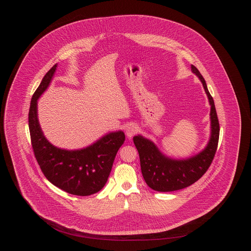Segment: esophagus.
Masks as SVG:
<instances>
[{"label": "esophagus", "instance_id": "obj_1", "mask_svg": "<svg viewBox=\"0 0 251 251\" xmlns=\"http://www.w3.org/2000/svg\"><path fill=\"white\" fill-rule=\"evenodd\" d=\"M137 130H138V128H137V126H134V125H130L129 126H127V128H126V136L127 137H132L136 132H137Z\"/></svg>", "mask_w": 251, "mask_h": 251}]
</instances>
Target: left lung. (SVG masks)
Returning a JSON list of instances; mask_svg holds the SVG:
<instances>
[{
  "instance_id": "8db88e82",
  "label": "left lung",
  "mask_w": 251,
  "mask_h": 251,
  "mask_svg": "<svg viewBox=\"0 0 251 251\" xmlns=\"http://www.w3.org/2000/svg\"><path fill=\"white\" fill-rule=\"evenodd\" d=\"M191 70L201 80L209 98L212 124L211 138L206 149L199 154L188 159L176 160L164 156L150 140L140 135L134 136L133 142L139 153L144 179L151 189L156 191H175L191 185L207 172L215 157L219 138V122L214 99L202 74L193 65H191Z\"/></svg>"
}]
</instances>
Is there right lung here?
<instances>
[{
	"instance_id": "right-lung-1",
	"label": "right lung",
	"mask_w": 251,
	"mask_h": 251,
	"mask_svg": "<svg viewBox=\"0 0 251 251\" xmlns=\"http://www.w3.org/2000/svg\"><path fill=\"white\" fill-rule=\"evenodd\" d=\"M57 64L44 75L31 100L29 129L36 161L51 183L78 196H89L101 190L107 182L116 154L126 140L123 131L111 132L90 147L66 151L54 147L44 137L37 120V99L49 86Z\"/></svg>"
}]
</instances>
